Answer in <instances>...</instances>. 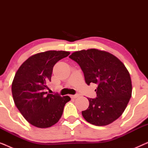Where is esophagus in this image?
<instances>
[{
    "label": "esophagus",
    "mask_w": 148,
    "mask_h": 148,
    "mask_svg": "<svg viewBox=\"0 0 148 148\" xmlns=\"http://www.w3.org/2000/svg\"><path fill=\"white\" fill-rule=\"evenodd\" d=\"M71 98H73V99H75L77 98H78L79 96V94H76V95H71Z\"/></svg>",
    "instance_id": "esophagus-1"
}]
</instances>
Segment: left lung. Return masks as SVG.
Returning <instances> with one entry per match:
<instances>
[{
    "mask_svg": "<svg viewBox=\"0 0 148 148\" xmlns=\"http://www.w3.org/2000/svg\"><path fill=\"white\" fill-rule=\"evenodd\" d=\"M69 58L80 66L87 84L98 85L97 98H88L90 105L82 112L85 120L96 126L116 121L132 94L130 74L125 64L113 54L95 48L75 51Z\"/></svg>",
    "mask_w": 148,
    "mask_h": 148,
    "instance_id": "left-lung-1",
    "label": "left lung"
}]
</instances>
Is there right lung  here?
Returning <instances> with one entry per match:
<instances>
[{"label":"right lung","mask_w":148,"mask_h":148,"mask_svg":"<svg viewBox=\"0 0 148 148\" xmlns=\"http://www.w3.org/2000/svg\"><path fill=\"white\" fill-rule=\"evenodd\" d=\"M67 51L39 52L27 58L19 66L12 82V95L18 110L30 124L48 128L61 118L64 106L71 100L68 96L48 94L53 66L69 55Z\"/></svg>","instance_id":"obj_1"}]
</instances>
